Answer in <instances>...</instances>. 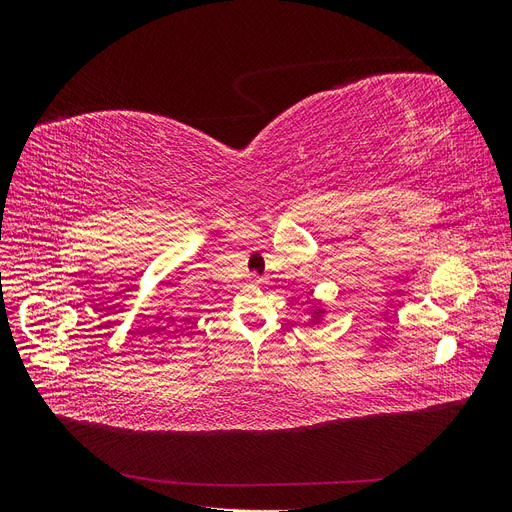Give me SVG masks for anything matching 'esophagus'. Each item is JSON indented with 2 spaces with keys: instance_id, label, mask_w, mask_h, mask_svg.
<instances>
[{
  "instance_id": "obj_1",
  "label": "esophagus",
  "mask_w": 512,
  "mask_h": 512,
  "mask_svg": "<svg viewBox=\"0 0 512 512\" xmlns=\"http://www.w3.org/2000/svg\"><path fill=\"white\" fill-rule=\"evenodd\" d=\"M250 282H252V284H260V282H262V277H260V275H256V273H252V275H250Z\"/></svg>"
}]
</instances>
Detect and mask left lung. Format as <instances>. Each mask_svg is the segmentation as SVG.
I'll use <instances>...</instances> for the list:
<instances>
[{
	"label": "left lung",
	"instance_id": "left-lung-1",
	"mask_svg": "<svg viewBox=\"0 0 512 512\" xmlns=\"http://www.w3.org/2000/svg\"><path fill=\"white\" fill-rule=\"evenodd\" d=\"M309 312H312V318H309V322L312 324H320L324 320V316H327V309H324L322 303H314L312 307H309Z\"/></svg>",
	"mask_w": 512,
	"mask_h": 512
}]
</instances>
